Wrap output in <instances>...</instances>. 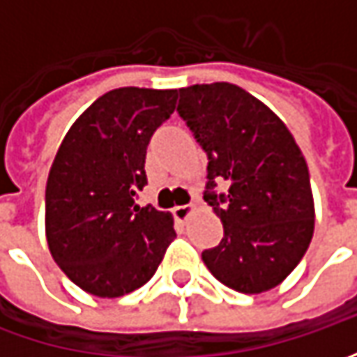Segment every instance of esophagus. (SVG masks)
<instances>
[{
  "instance_id": "obj_1",
  "label": "esophagus",
  "mask_w": 357,
  "mask_h": 357,
  "mask_svg": "<svg viewBox=\"0 0 357 357\" xmlns=\"http://www.w3.org/2000/svg\"><path fill=\"white\" fill-rule=\"evenodd\" d=\"M192 208H195L192 204H181V206H174V208H172V216H174L176 220H181V222H183V220L188 218V214L192 213Z\"/></svg>"
}]
</instances>
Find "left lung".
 Wrapping results in <instances>:
<instances>
[{
	"mask_svg": "<svg viewBox=\"0 0 357 357\" xmlns=\"http://www.w3.org/2000/svg\"><path fill=\"white\" fill-rule=\"evenodd\" d=\"M178 97L176 113L208 157L204 200L225 227L202 260L228 288L266 292L298 266L312 240L304 155L280 119L236 85H192ZM222 180L229 190L218 193Z\"/></svg>",
	"mask_w": 357,
	"mask_h": 357,
	"instance_id": "8db88e82",
	"label": "left lung"
}]
</instances>
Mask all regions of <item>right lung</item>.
<instances>
[{"mask_svg":"<svg viewBox=\"0 0 357 357\" xmlns=\"http://www.w3.org/2000/svg\"><path fill=\"white\" fill-rule=\"evenodd\" d=\"M178 91L121 87L99 97L65 135L45 188L53 260L99 298H119L153 278L174 238L172 216L137 206L155 130Z\"/></svg>","mask_w":357,"mask_h":357,"instance_id":"1","label":"right lung"}]
</instances>
